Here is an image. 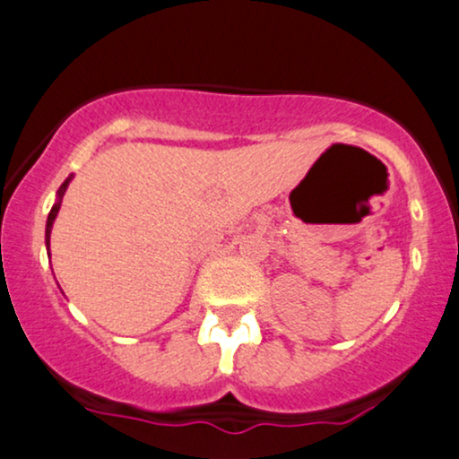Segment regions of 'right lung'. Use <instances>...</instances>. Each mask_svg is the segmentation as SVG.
Returning <instances> with one entry per match:
<instances>
[{
	"label": "right lung",
	"mask_w": 459,
	"mask_h": 459,
	"mask_svg": "<svg viewBox=\"0 0 459 459\" xmlns=\"http://www.w3.org/2000/svg\"><path fill=\"white\" fill-rule=\"evenodd\" d=\"M69 179H72V176H69L65 182L61 184V188H59V201L55 203V205H52V210H50V213H48V222H46V246L50 247V229H52V222H55V218H56V213H59V207H61V199H63V195H65V188H67V184H69ZM50 254V252H48Z\"/></svg>",
	"instance_id": "1"
}]
</instances>
